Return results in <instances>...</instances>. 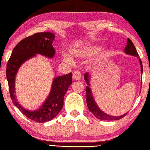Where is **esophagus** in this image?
I'll use <instances>...</instances> for the list:
<instances>
[{"instance_id":"esophagus-1","label":"esophagus","mask_w":150,"mask_h":150,"mask_svg":"<svg viewBox=\"0 0 150 150\" xmlns=\"http://www.w3.org/2000/svg\"><path fill=\"white\" fill-rule=\"evenodd\" d=\"M73 79L76 81L80 80V79H81V74L80 73V72H79L77 71H75L73 72Z\"/></svg>"}]
</instances>
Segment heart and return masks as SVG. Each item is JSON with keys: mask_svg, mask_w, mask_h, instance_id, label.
<instances>
[{"mask_svg": "<svg viewBox=\"0 0 150 150\" xmlns=\"http://www.w3.org/2000/svg\"><path fill=\"white\" fill-rule=\"evenodd\" d=\"M102 47L93 46V45H85L83 46L73 49L71 50V55L78 59H86L94 55H96V60H100L103 59V55L100 51ZM63 60L69 64H73L74 63L73 59L69 55L64 54L62 55Z\"/></svg>", "mask_w": 150, "mask_h": 150, "instance_id": "obj_1", "label": "heart"}]
</instances>
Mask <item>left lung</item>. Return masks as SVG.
Listing matches in <instances>:
<instances>
[{
    "instance_id": "left-lung-1",
    "label": "left lung",
    "mask_w": 150,
    "mask_h": 150,
    "mask_svg": "<svg viewBox=\"0 0 150 150\" xmlns=\"http://www.w3.org/2000/svg\"><path fill=\"white\" fill-rule=\"evenodd\" d=\"M124 53L126 54H128V55L137 57L140 62L141 71L142 75L143 69H142V61L141 59L139 57V54L137 52V50L135 48V46L133 45L132 40L129 39H128V41H127V45L125 47V49H124ZM90 77H91V75L90 74H89V73L87 72L84 74V78L87 84V86L86 88V103H87V106L89 110H90L91 112L94 115L95 117L100 120H117L123 118L128 112L123 115H121L120 116H112V115H108L106 113H104V111H103L100 109V108L98 106V105L97 104L96 102H95L94 99L93 94H92V91L90 88ZM141 85H142V83H141Z\"/></svg>"
}]
</instances>
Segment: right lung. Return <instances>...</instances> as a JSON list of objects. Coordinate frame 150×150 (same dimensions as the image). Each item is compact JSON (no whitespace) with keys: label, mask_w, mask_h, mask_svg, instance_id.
I'll return each mask as SVG.
<instances>
[{"label":"right lung","mask_w":150,"mask_h":150,"mask_svg":"<svg viewBox=\"0 0 150 150\" xmlns=\"http://www.w3.org/2000/svg\"><path fill=\"white\" fill-rule=\"evenodd\" d=\"M55 35L51 32L37 33L21 40L16 46L9 58L6 69L9 91L13 103L25 116L37 122H45L55 118L62 110L64 97L72 84V73L53 79L48 96L37 110L31 111L22 107L15 96V82L20 67L37 54L52 59L55 50L52 45Z\"/></svg>","instance_id":"add662e5"}]
</instances>
